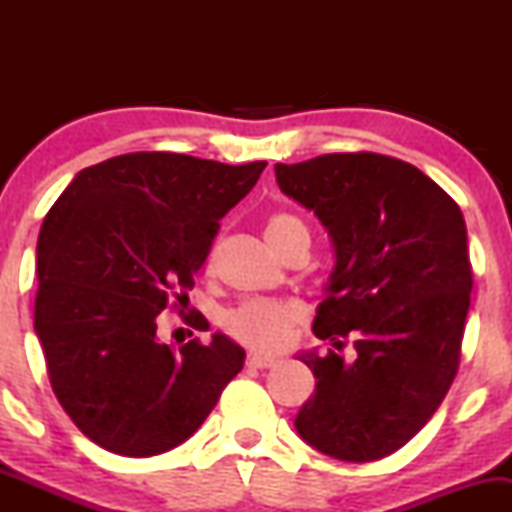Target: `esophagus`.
Returning a JSON list of instances; mask_svg holds the SVG:
<instances>
[{
	"label": "esophagus",
	"mask_w": 512,
	"mask_h": 512,
	"mask_svg": "<svg viewBox=\"0 0 512 512\" xmlns=\"http://www.w3.org/2000/svg\"><path fill=\"white\" fill-rule=\"evenodd\" d=\"M245 366H248V368H257V370H262V368H272V366H274V361H272V358H267V356L250 354V356H248V361H245Z\"/></svg>",
	"instance_id": "1"
}]
</instances>
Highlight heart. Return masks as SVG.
I'll return each mask as SVG.
<instances>
[{
    "mask_svg": "<svg viewBox=\"0 0 512 512\" xmlns=\"http://www.w3.org/2000/svg\"><path fill=\"white\" fill-rule=\"evenodd\" d=\"M296 233H308V228L298 216L286 211L272 214L264 223V238L279 255ZM303 317V308L293 301H245L226 315L223 325L236 342L272 356L291 344L293 332Z\"/></svg>",
    "mask_w": 512,
    "mask_h": 512,
    "instance_id": "b5f03b06",
    "label": "heart"
}]
</instances>
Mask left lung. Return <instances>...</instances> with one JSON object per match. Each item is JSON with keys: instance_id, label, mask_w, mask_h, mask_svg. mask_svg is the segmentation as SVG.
<instances>
[{"instance_id": "8db88e82", "label": "left lung", "mask_w": 512, "mask_h": 512, "mask_svg": "<svg viewBox=\"0 0 512 512\" xmlns=\"http://www.w3.org/2000/svg\"><path fill=\"white\" fill-rule=\"evenodd\" d=\"M281 192L330 233L334 272L313 332L357 361L303 354L317 378L296 416L305 443L344 462L383 460L428 424L460 368L472 262L462 211L407 161L354 151L284 166Z\"/></svg>"}]
</instances>
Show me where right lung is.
I'll use <instances>...</instances> for the list:
<instances>
[{
  "label": "right lung",
  "instance_id": "right-lung-1",
  "mask_svg": "<svg viewBox=\"0 0 512 512\" xmlns=\"http://www.w3.org/2000/svg\"><path fill=\"white\" fill-rule=\"evenodd\" d=\"M264 166L122 154L76 173L45 216L35 334L52 392L101 448L125 457L175 448L243 368L245 351L223 334L173 349L156 327L158 313L187 301L219 221Z\"/></svg>",
  "mask_w": 512,
  "mask_h": 512
}]
</instances>
